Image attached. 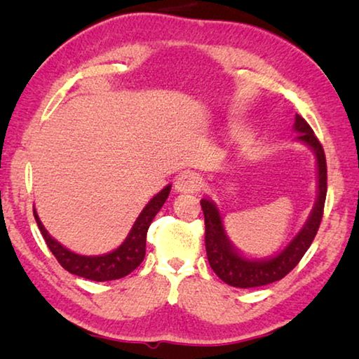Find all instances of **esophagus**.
<instances>
[{
  "instance_id": "esophagus-1",
  "label": "esophagus",
  "mask_w": 359,
  "mask_h": 359,
  "mask_svg": "<svg viewBox=\"0 0 359 359\" xmlns=\"http://www.w3.org/2000/svg\"><path fill=\"white\" fill-rule=\"evenodd\" d=\"M201 187V179L194 172H184L175 179V190L180 193H194Z\"/></svg>"
}]
</instances>
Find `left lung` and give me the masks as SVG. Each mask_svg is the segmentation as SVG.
I'll return each mask as SVG.
<instances>
[{
    "instance_id": "1",
    "label": "left lung",
    "mask_w": 359,
    "mask_h": 359,
    "mask_svg": "<svg viewBox=\"0 0 359 359\" xmlns=\"http://www.w3.org/2000/svg\"><path fill=\"white\" fill-rule=\"evenodd\" d=\"M294 131L297 135V141L304 142L313 150L317 156L318 168V196L313 209L309 215L306 224L296 234V238L283 248V250L272 258L266 259H248L231 245L223 228L222 215L217 205L209 199H201V208L204 212L205 223V252L208 259L215 274L222 278L224 283L238 288H255L277 282L293 271L299 263L304 253L317 236L321 218H323V209L326 201V188H327V171H326V156L325 150L321 147L313 130L304 120L301 115L296 114Z\"/></svg>"
}]
</instances>
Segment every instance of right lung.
Instances as JSON below:
<instances>
[{
  "label": "right lung",
  "instance_id": "right-lung-1",
  "mask_svg": "<svg viewBox=\"0 0 359 359\" xmlns=\"http://www.w3.org/2000/svg\"><path fill=\"white\" fill-rule=\"evenodd\" d=\"M171 191V185L163 188V190L154 196L149 201V204L142 209L141 215L133 224L128 238L123 241L118 248L114 252L100 255V257H83V255H77L74 252L68 250L60 242L52 238L47 233L44 224L41 223L36 209H33V214L38 223V228L41 231L42 238H44L47 247L50 248L53 257L62 264L66 271L71 274L88 278V280L95 282H107V280H117L125 276H128L136 267L142 263L145 257V241H147V229L150 226L151 220L160 212L163 204L169 196Z\"/></svg>",
  "mask_w": 359,
  "mask_h": 359
}]
</instances>
